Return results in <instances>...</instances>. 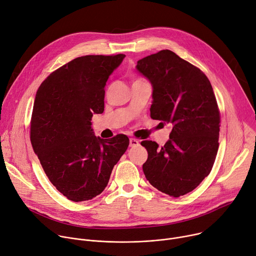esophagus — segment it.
Returning a JSON list of instances; mask_svg holds the SVG:
<instances>
[{"mask_svg": "<svg viewBox=\"0 0 256 256\" xmlns=\"http://www.w3.org/2000/svg\"><path fill=\"white\" fill-rule=\"evenodd\" d=\"M138 144H140L138 140H135V138H130V140H129V146L130 148H135V146H137Z\"/></svg>", "mask_w": 256, "mask_h": 256, "instance_id": "esophagus-1", "label": "esophagus"}]
</instances>
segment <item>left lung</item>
<instances>
[{
  "instance_id": "1",
  "label": "left lung",
  "mask_w": 256,
  "mask_h": 256,
  "mask_svg": "<svg viewBox=\"0 0 256 256\" xmlns=\"http://www.w3.org/2000/svg\"><path fill=\"white\" fill-rule=\"evenodd\" d=\"M136 70L152 87L150 118L173 126L164 146L142 142L148 150L142 170L154 188L178 198L212 169L220 144L218 102L203 72L170 50L142 58Z\"/></svg>"
}]
</instances>
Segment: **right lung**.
<instances>
[{
    "instance_id": "1",
    "label": "right lung",
    "mask_w": 256,
    "mask_h": 256,
    "mask_svg": "<svg viewBox=\"0 0 256 256\" xmlns=\"http://www.w3.org/2000/svg\"><path fill=\"white\" fill-rule=\"evenodd\" d=\"M124 58V54L74 58L50 74L36 91L30 142L49 180L70 201L102 194L129 146L124 134L102 140L91 127L93 114L104 110L108 78Z\"/></svg>"
}]
</instances>
